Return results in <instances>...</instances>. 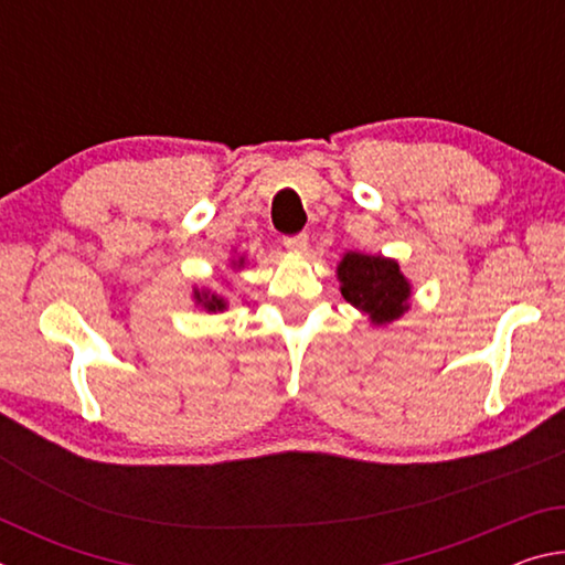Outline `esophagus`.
Here are the masks:
<instances>
[{
	"label": "esophagus",
	"instance_id": "esophagus-1",
	"mask_svg": "<svg viewBox=\"0 0 565 565\" xmlns=\"http://www.w3.org/2000/svg\"><path fill=\"white\" fill-rule=\"evenodd\" d=\"M284 246L289 248V252H294V254H303L306 246H309V238H306V234L286 236V238H284Z\"/></svg>",
	"mask_w": 565,
	"mask_h": 565
}]
</instances>
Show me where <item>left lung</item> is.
I'll use <instances>...</instances> for the list:
<instances>
[{"mask_svg": "<svg viewBox=\"0 0 565 565\" xmlns=\"http://www.w3.org/2000/svg\"><path fill=\"white\" fill-rule=\"evenodd\" d=\"M337 276L343 299L366 313L374 327H386L408 311L414 286L401 271L396 259L381 254L347 252L337 266Z\"/></svg>", "mask_w": 565, "mask_h": 565, "instance_id": "1", "label": "left lung"}]
</instances>
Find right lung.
<instances>
[{
    "label": "right lung",
    "instance_id": "obj_1",
    "mask_svg": "<svg viewBox=\"0 0 565 565\" xmlns=\"http://www.w3.org/2000/svg\"><path fill=\"white\" fill-rule=\"evenodd\" d=\"M244 264H246L244 256H238V259H232V269H234V271L244 269ZM194 301H196V306H202V309H206L209 313L226 311V306H228L224 296H218V294L212 291V289H194Z\"/></svg>",
    "mask_w": 565,
    "mask_h": 565
}]
</instances>
